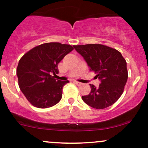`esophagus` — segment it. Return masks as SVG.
I'll return each instance as SVG.
<instances>
[{
	"instance_id": "obj_1",
	"label": "esophagus",
	"mask_w": 148,
	"mask_h": 148,
	"mask_svg": "<svg viewBox=\"0 0 148 148\" xmlns=\"http://www.w3.org/2000/svg\"><path fill=\"white\" fill-rule=\"evenodd\" d=\"M74 83H75V84H76V85H77L78 86H81V85L83 84L82 83H80V82H79V81H74Z\"/></svg>"
}]
</instances>
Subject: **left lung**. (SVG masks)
<instances>
[{"label": "left lung", "mask_w": 148, "mask_h": 148, "mask_svg": "<svg viewBox=\"0 0 148 148\" xmlns=\"http://www.w3.org/2000/svg\"><path fill=\"white\" fill-rule=\"evenodd\" d=\"M74 48L84 58L95 77L101 80L97 88L90 84V92L82 96V99L96 109L113 105L123 93L128 78L127 62L121 53L100 44L74 45Z\"/></svg>", "instance_id": "left-lung-1"}]
</instances>
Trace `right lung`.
<instances>
[{
    "instance_id": "1",
    "label": "right lung",
    "mask_w": 148,
    "mask_h": 148,
    "mask_svg": "<svg viewBox=\"0 0 148 148\" xmlns=\"http://www.w3.org/2000/svg\"><path fill=\"white\" fill-rule=\"evenodd\" d=\"M74 47L59 42H49L34 47L21 58L16 74L18 86L34 106L47 108L60 101L63 86L69 81L55 79L58 64Z\"/></svg>"
}]
</instances>
